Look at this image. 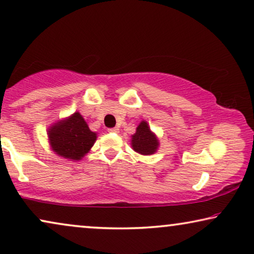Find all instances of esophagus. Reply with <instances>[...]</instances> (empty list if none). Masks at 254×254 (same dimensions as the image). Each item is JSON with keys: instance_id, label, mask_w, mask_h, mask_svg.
Here are the masks:
<instances>
[{"instance_id": "obj_1", "label": "esophagus", "mask_w": 254, "mask_h": 254, "mask_svg": "<svg viewBox=\"0 0 254 254\" xmlns=\"http://www.w3.org/2000/svg\"><path fill=\"white\" fill-rule=\"evenodd\" d=\"M110 131V133H118V131H119V128L118 127H113V128H109V129H107Z\"/></svg>"}]
</instances>
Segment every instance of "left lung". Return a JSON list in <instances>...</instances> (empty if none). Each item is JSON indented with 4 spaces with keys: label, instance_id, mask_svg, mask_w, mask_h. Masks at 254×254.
I'll use <instances>...</instances> for the list:
<instances>
[{
    "label": "left lung",
    "instance_id": "8db88e82",
    "mask_svg": "<svg viewBox=\"0 0 254 254\" xmlns=\"http://www.w3.org/2000/svg\"><path fill=\"white\" fill-rule=\"evenodd\" d=\"M131 147L135 151L142 155H151L157 150L158 140L150 131L148 124L145 121L138 125L136 133L131 136Z\"/></svg>",
    "mask_w": 254,
    "mask_h": 254
}]
</instances>
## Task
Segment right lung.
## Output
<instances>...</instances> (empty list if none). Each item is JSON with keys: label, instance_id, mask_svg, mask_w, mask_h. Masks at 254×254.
I'll return each mask as SVG.
<instances>
[{"label": "right lung", "instance_id": "obj_1", "mask_svg": "<svg viewBox=\"0 0 254 254\" xmlns=\"http://www.w3.org/2000/svg\"><path fill=\"white\" fill-rule=\"evenodd\" d=\"M48 136L53 150L69 159H81L97 137L79 113H74L65 121L55 124L48 131Z\"/></svg>", "mask_w": 254, "mask_h": 254}]
</instances>
